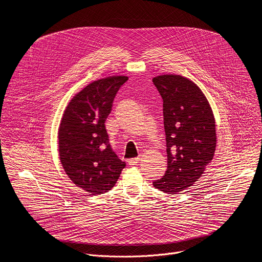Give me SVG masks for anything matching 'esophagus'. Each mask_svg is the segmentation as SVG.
I'll return each mask as SVG.
<instances>
[{"mask_svg": "<svg viewBox=\"0 0 262 262\" xmlns=\"http://www.w3.org/2000/svg\"><path fill=\"white\" fill-rule=\"evenodd\" d=\"M140 158H134V159H130V160H128V165H130V166H135V165H137L139 162H140Z\"/></svg>", "mask_w": 262, "mask_h": 262, "instance_id": "esophagus-1", "label": "esophagus"}]
</instances>
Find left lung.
I'll return each mask as SVG.
<instances>
[{
    "instance_id": "obj_1",
    "label": "left lung",
    "mask_w": 262,
    "mask_h": 262,
    "mask_svg": "<svg viewBox=\"0 0 262 262\" xmlns=\"http://www.w3.org/2000/svg\"><path fill=\"white\" fill-rule=\"evenodd\" d=\"M164 101L168 168L156 189L176 195L198 181L216 147L215 120L202 90L190 79L163 74L152 79Z\"/></svg>"
}]
</instances>
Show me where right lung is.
<instances>
[{"label": "right lung", "instance_id": "add662e5", "mask_svg": "<svg viewBox=\"0 0 262 262\" xmlns=\"http://www.w3.org/2000/svg\"><path fill=\"white\" fill-rule=\"evenodd\" d=\"M128 78L113 76L88 84L67 103L58 129L61 165L78 188L91 195L110 191L125 163L110 146L105 120Z\"/></svg>", "mask_w": 262, "mask_h": 262}]
</instances>
